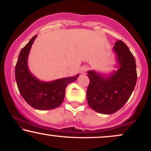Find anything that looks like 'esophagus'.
Returning a JSON list of instances; mask_svg holds the SVG:
<instances>
[{
	"instance_id": "34e87169",
	"label": "esophagus",
	"mask_w": 151,
	"mask_h": 151,
	"mask_svg": "<svg viewBox=\"0 0 151 151\" xmlns=\"http://www.w3.org/2000/svg\"><path fill=\"white\" fill-rule=\"evenodd\" d=\"M89 70V67L87 66H83V67H81V70H80V73L81 74H85L86 71Z\"/></svg>"
}]
</instances>
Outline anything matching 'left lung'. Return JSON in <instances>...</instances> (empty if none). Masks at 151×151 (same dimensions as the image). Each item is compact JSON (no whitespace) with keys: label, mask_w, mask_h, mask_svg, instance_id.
I'll return each instance as SVG.
<instances>
[{"label":"left lung","mask_w":151,"mask_h":151,"mask_svg":"<svg viewBox=\"0 0 151 151\" xmlns=\"http://www.w3.org/2000/svg\"><path fill=\"white\" fill-rule=\"evenodd\" d=\"M113 50L116 70L107 74L95 70L87 72L90 80L86 91L88 104L102 114H114L122 108L131 96L137 81L136 60L127 45L119 40Z\"/></svg>","instance_id":"8db88e82"}]
</instances>
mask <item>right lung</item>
<instances>
[{"instance_id": "right-lung-1", "label": "right lung", "mask_w": 151, "mask_h": 151, "mask_svg": "<svg viewBox=\"0 0 151 151\" xmlns=\"http://www.w3.org/2000/svg\"><path fill=\"white\" fill-rule=\"evenodd\" d=\"M37 36L31 38L20 51L15 65V80L20 94L30 106L37 110H50L62 104L67 85L75 81L79 74L50 81L40 80L33 75L27 62L32 45Z\"/></svg>"}]
</instances>
